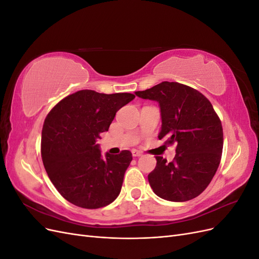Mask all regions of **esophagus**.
Segmentation results:
<instances>
[{
	"instance_id": "esophagus-1",
	"label": "esophagus",
	"mask_w": 259,
	"mask_h": 259,
	"mask_svg": "<svg viewBox=\"0 0 259 259\" xmlns=\"http://www.w3.org/2000/svg\"><path fill=\"white\" fill-rule=\"evenodd\" d=\"M132 154H133V156H135V158H136V156H142L143 155V153L140 152L139 150H136V149H134V150L132 151Z\"/></svg>"
}]
</instances>
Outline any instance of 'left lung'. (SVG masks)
<instances>
[{"label": "left lung", "instance_id": "1", "mask_svg": "<svg viewBox=\"0 0 259 259\" xmlns=\"http://www.w3.org/2000/svg\"><path fill=\"white\" fill-rule=\"evenodd\" d=\"M135 95L159 104L162 126L159 139L176 144L171 162L155 156L156 166L148 175L158 197L185 202L205 190L222 159V122L209 100L190 86L162 82Z\"/></svg>", "mask_w": 259, "mask_h": 259}]
</instances>
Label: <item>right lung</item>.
<instances>
[{"mask_svg": "<svg viewBox=\"0 0 259 259\" xmlns=\"http://www.w3.org/2000/svg\"><path fill=\"white\" fill-rule=\"evenodd\" d=\"M135 98L130 93L79 91L55 106L42 130L41 153L51 182L67 201L83 208L112 203L121 192L131 151L101 155L97 140L115 113Z\"/></svg>", "mask_w": 259, "mask_h": 259, "instance_id": "1", "label": "right lung"}]
</instances>
